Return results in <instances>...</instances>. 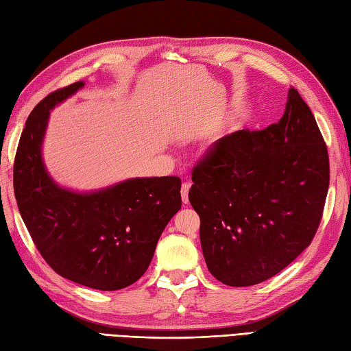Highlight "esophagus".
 <instances>
[{
    "instance_id": "esophagus-1",
    "label": "esophagus",
    "mask_w": 351,
    "mask_h": 351,
    "mask_svg": "<svg viewBox=\"0 0 351 351\" xmlns=\"http://www.w3.org/2000/svg\"><path fill=\"white\" fill-rule=\"evenodd\" d=\"M190 186H191L190 182H182V185H181V197H182V202H184V203H189V191H190Z\"/></svg>"
}]
</instances>
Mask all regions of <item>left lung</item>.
<instances>
[{
  "label": "left lung",
  "mask_w": 351,
  "mask_h": 351,
  "mask_svg": "<svg viewBox=\"0 0 351 351\" xmlns=\"http://www.w3.org/2000/svg\"><path fill=\"white\" fill-rule=\"evenodd\" d=\"M191 179L209 272L227 286H254L287 267L315 236L329 189L328 148L291 86L278 122L218 138Z\"/></svg>",
  "instance_id": "1"
}]
</instances>
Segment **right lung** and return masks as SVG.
<instances>
[{
    "instance_id": "obj_1",
    "label": "right lung",
    "mask_w": 351,
    "mask_h": 351,
    "mask_svg": "<svg viewBox=\"0 0 351 351\" xmlns=\"http://www.w3.org/2000/svg\"><path fill=\"white\" fill-rule=\"evenodd\" d=\"M82 86L56 89L29 113L14 157V197L56 274L95 290H119L148 269L162 230L181 209V179L136 178L86 194L56 185L42 160L49 110Z\"/></svg>"
}]
</instances>
